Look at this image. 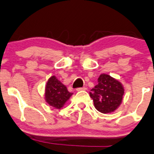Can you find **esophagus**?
<instances>
[{
  "label": "esophagus",
  "mask_w": 154,
  "mask_h": 154,
  "mask_svg": "<svg viewBox=\"0 0 154 154\" xmlns=\"http://www.w3.org/2000/svg\"><path fill=\"white\" fill-rule=\"evenodd\" d=\"M76 90H77V91H86L87 90V88H86V87H82V88H77Z\"/></svg>",
  "instance_id": "34e87169"
}]
</instances>
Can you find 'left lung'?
Instances as JSON below:
<instances>
[{"mask_svg":"<svg viewBox=\"0 0 154 154\" xmlns=\"http://www.w3.org/2000/svg\"><path fill=\"white\" fill-rule=\"evenodd\" d=\"M124 91L120 82L108 74H102L98 78V84L91 90L89 94L96 109L103 114H108L120 106Z\"/></svg>","mask_w":154,"mask_h":154,"instance_id":"1","label":"left lung"}]
</instances>
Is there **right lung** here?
<instances>
[{"label":"right lung","instance_id":"add662e5","mask_svg":"<svg viewBox=\"0 0 154 154\" xmlns=\"http://www.w3.org/2000/svg\"><path fill=\"white\" fill-rule=\"evenodd\" d=\"M72 94L55 76L48 79L45 88V100L49 106L60 109Z\"/></svg>","mask_w":154,"mask_h":154}]
</instances>
